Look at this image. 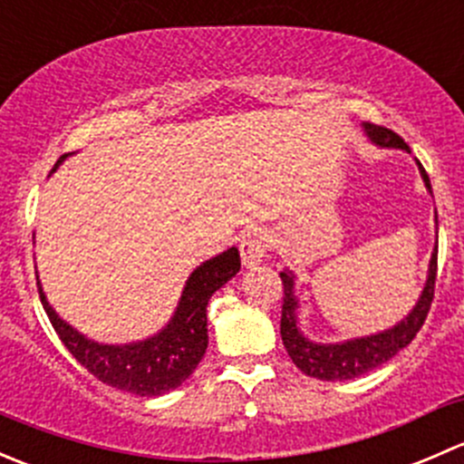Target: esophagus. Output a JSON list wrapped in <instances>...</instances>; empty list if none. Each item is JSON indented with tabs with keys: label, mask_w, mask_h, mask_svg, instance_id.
Instances as JSON below:
<instances>
[{
	"label": "esophagus",
	"mask_w": 464,
	"mask_h": 464,
	"mask_svg": "<svg viewBox=\"0 0 464 464\" xmlns=\"http://www.w3.org/2000/svg\"><path fill=\"white\" fill-rule=\"evenodd\" d=\"M266 246H269V237H266V231L262 228H249L245 231L240 240V256L242 265L245 266H256L265 260Z\"/></svg>",
	"instance_id": "esophagus-1"
}]
</instances>
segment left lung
Masks as SVG:
<instances>
[{"mask_svg":"<svg viewBox=\"0 0 464 464\" xmlns=\"http://www.w3.org/2000/svg\"><path fill=\"white\" fill-rule=\"evenodd\" d=\"M363 132L375 145L382 148H401L406 152H411L409 145L404 143V139L400 134H395L392 130L382 128V125L363 123ZM420 175H422L424 186L431 193V181H429L427 170L422 168V163L418 161ZM438 218V215H435ZM435 274H438V246L433 249L431 262H429V276L427 285L422 289V296L415 303L413 310L409 312V316H404L397 325L388 327V330L377 332L371 336H359V339L343 341V343H314V341L307 339L301 332L296 321V310H298V298L294 294V285H296V276L289 269L280 271V280H283V316H280V336H283V343L287 354L292 357V362L296 363V368H301L307 377L323 379V382H343V379H354L363 372L372 371V368L382 366L388 359L395 357L401 348L411 343L415 339V334L420 332V327L427 321L429 310H431L433 292H435Z\"/></svg>","mask_w":464,"mask_h":464,"instance_id":"obj_1","label":"left lung"}]
</instances>
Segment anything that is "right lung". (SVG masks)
<instances>
[{
  "mask_svg": "<svg viewBox=\"0 0 464 464\" xmlns=\"http://www.w3.org/2000/svg\"><path fill=\"white\" fill-rule=\"evenodd\" d=\"M64 159L67 154L58 159L53 170ZM237 271H240V254L236 246L202 262L186 280L179 305L168 325L150 339L123 345L98 343V341L87 339L76 327L55 314L42 292L40 278H37V289H40V301L51 325L81 366H85L93 377L101 379L107 386L141 397H157L181 386L202 362L208 348V325H206L208 298Z\"/></svg>",
  "mask_w": 464,
  "mask_h": 464,
  "instance_id": "add662e5",
  "label": "right lung"
}]
</instances>
